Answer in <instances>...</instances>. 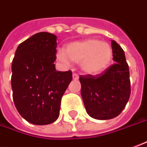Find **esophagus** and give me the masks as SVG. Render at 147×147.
Masks as SVG:
<instances>
[{
  "label": "esophagus",
  "instance_id": "34e87169",
  "mask_svg": "<svg viewBox=\"0 0 147 147\" xmlns=\"http://www.w3.org/2000/svg\"><path fill=\"white\" fill-rule=\"evenodd\" d=\"M73 79L74 80H78V75L77 74H73Z\"/></svg>",
  "mask_w": 147,
  "mask_h": 147
}]
</instances>
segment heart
<instances>
[{
    "mask_svg": "<svg viewBox=\"0 0 147 147\" xmlns=\"http://www.w3.org/2000/svg\"><path fill=\"white\" fill-rule=\"evenodd\" d=\"M57 58L69 65L70 61L79 63L80 69L88 75H98L106 71L113 60V50L110 45L95 38H89L69 43L65 52L59 49Z\"/></svg>",
    "mask_w": 147,
    "mask_h": 147,
    "instance_id": "obj_1",
    "label": "heart"
}]
</instances>
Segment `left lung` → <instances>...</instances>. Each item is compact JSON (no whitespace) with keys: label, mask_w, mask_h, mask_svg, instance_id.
<instances>
[{"label":"left lung","mask_w":147,"mask_h":147,"mask_svg":"<svg viewBox=\"0 0 147 147\" xmlns=\"http://www.w3.org/2000/svg\"><path fill=\"white\" fill-rule=\"evenodd\" d=\"M113 64L96 76L81 75V94L87 114L98 120L111 119L120 114L130 95L129 66L125 53L115 41H111Z\"/></svg>","instance_id":"obj_1"}]
</instances>
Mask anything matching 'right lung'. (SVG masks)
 Masks as SVG:
<instances>
[{
    "mask_svg": "<svg viewBox=\"0 0 147 147\" xmlns=\"http://www.w3.org/2000/svg\"><path fill=\"white\" fill-rule=\"evenodd\" d=\"M57 37L41 32L18 45L12 63L11 85L17 110L35 125H48L59 117L61 97L72 72L56 70Z\"/></svg>",
    "mask_w": 147,
    "mask_h": 147,
    "instance_id": "right-lung-1",
    "label": "right lung"
}]
</instances>
